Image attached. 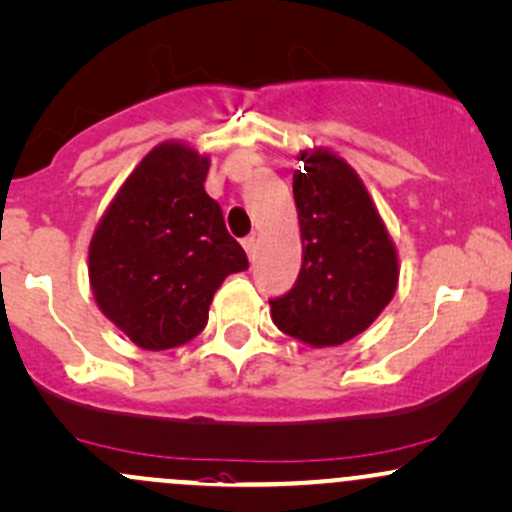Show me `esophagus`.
<instances>
[{
  "label": "esophagus",
  "instance_id": "esophagus-1",
  "mask_svg": "<svg viewBox=\"0 0 512 512\" xmlns=\"http://www.w3.org/2000/svg\"><path fill=\"white\" fill-rule=\"evenodd\" d=\"M243 247H245L247 257H255V250H257V238H255V235H247V238H243Z\"/></svg>",
  "mask_w": 512,
  "mask_h": 512
}]
</instances>
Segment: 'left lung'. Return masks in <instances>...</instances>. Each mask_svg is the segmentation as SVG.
<instances>
[{"label": "left lung", "instance_id": "left-lung-1", "mask_svg": "<svg viewBox=\"0 0 512 512\" xmlns=\"http://www.w3.org/2000/svg\"><path fill=\"white\" fill-rule=\"evenodd\" d=\"M294 172L303 260L291 291L269 301L272 320L291 338L333 347L364 333L389 306L398 255L359 174L316 148Z\"/></svg>", "mask_w": 512, "mask_h": 512}]
</instances>
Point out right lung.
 Returning <instances> with one entry per match:
<instances>
[{
  "instance_id": "1",
  "label": "right lung",
  "mask_w": 512,
  "mask_h": 512,
  "mask_svg": "<svg viewBox=\"0 0 512 512\" xmlns=\"http://www.w3.org/2000/svg\"><path fill=\"white\" fill-rule=\"evenodd\" d=\"M209 165L189 145L160 143L128 174L89 243L101 313L143 350L194 340L223 279L247 269L204 189Z\"/></svg>"
}]
</instances>
